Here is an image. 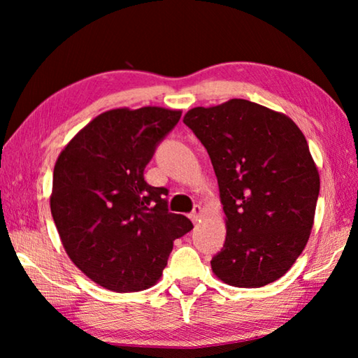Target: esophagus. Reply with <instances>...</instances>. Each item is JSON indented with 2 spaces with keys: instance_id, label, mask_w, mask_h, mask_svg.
<instances>
[{
  "instance_id": "obj_1",
  "label": "esophagus",
  "mask_w": 358,
  "mask_h": 358,
  "mask_svg": "<svg viewBox=\"0 0 358 358\" xmlns=\"http://www.w3.org/2000/svg\"><path fill=\"white\" fill-rule=\"evenodd\" d=\"M202 211H203V208L201 207V205H196V207H194V210H192V213L189 215L191 216V220L194 221V222H197V221H201V216H202Z\"/></svg>"
}]
</instances>
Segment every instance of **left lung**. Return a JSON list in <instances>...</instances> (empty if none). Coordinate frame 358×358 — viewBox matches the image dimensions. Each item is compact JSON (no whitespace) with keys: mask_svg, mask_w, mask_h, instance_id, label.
Returning <instances> with one entry per match:
<instances>
[{"mask_svg":"<svg viewBox=\"0 0 358 358\" xmlns=\"http://www.w3.org/2000/svg\"><path fill=\"white\" fill-rule=\"evenodd\" d=\"M183 123L208 151L227 217L213 273L235 287L276 281L314 222L320 181L305 136L286 115L246 99L191 108Z\"/></svg>","mask_w":358,"mask_h":358,"instance_id":"obj_1","label":"left lung"}]
</instances>
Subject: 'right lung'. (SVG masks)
Returning <instances> with one entry per match:
<instances>
[{
    "mask_svg": "<svg viewBox=\"0 0 358 358\" xmlns=\"http://www.w3.org/2000/svg\"><path fill=\"white\" fill-rule=\"evenodd\" d=\"M180 110L115 108L85 126L58 156L50 210L68 256L90 280L138 292L159 280L173 240L192 229L167 208V187L143 171Z\"/></svg>",
    "mask_w": 358,
    "mask_h": 358,
    "instance_id": "1",
    "label": "right lung"
}]
</instances>
